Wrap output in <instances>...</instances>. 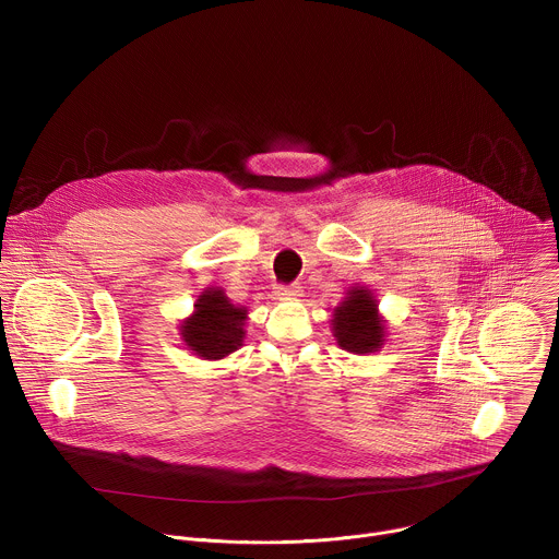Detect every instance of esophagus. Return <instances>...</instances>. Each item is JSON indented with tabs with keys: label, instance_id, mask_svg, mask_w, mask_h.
Listing matches in <instances>:
<instances>
[{
	"label": "esophagus",
	"instance_id": "esophagus-1",
	"mask_svg": "<svg viewBox=\"0 0 559 559\" xmlns=\"http://www.w3.org/2000/svg\"><path fill=\"white\" fill-rule=\"evenodd\" d=\"M278 296H281V298H287V300L300 298V296H302V287H300L298 283L287 285V287H278Z\"/></svg>",
	"mask_w": 559,
	"mask_h": 559
}]
</instances>
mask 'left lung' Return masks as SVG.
I'll use <instances>...</instances> for the list:
<instances>
[{
	"label": "left lung",
	"mask_w": 559,
	"mask_h": 559,
	"mask_svg": "<svg viewBox=\"0 0 559 559\" xmlns=\"http://www.w3.org/2000/svg\"><path fill=\"white\" fill-rule=\"evenodd\" d=\"M331 333L348 353L370 355L386 342V320L380 313V302L368 287L353 285L344 300L331 313Z\"/></svg>",
	"instance_id": "1"
}]
</instances>
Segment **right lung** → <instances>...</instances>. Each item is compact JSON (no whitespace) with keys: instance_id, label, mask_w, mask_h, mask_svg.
I'll return each instance as SVG.
<instances>
[{"instance_id":"right-lung-1","label":"right lung","mask_w":559,"mask_h":559,"mask_svg":"<svg viewBox=\"0 0 559 559\" xmlns=\"http://www.w3.org/2000/svg\"><path fill=\"white\" fill-rule=\"evenodd\" d=\"M248 307L235 305L222 287H206L179 324L181 342L202 359H224L243 346Z\"/></svg>"}]
</instances>
